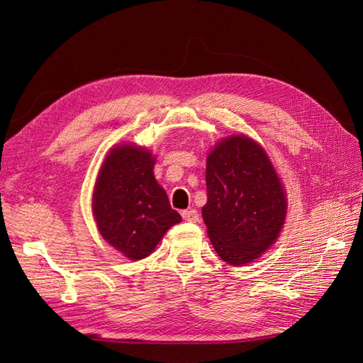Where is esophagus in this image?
<instances>
[{"mask_svg": "<svg viewBox=\"0 0 363 363\" xmlns=\"http://www.w3.org/2000/svg\"><path fill=\"white\" fill-rule=\"evenodd\" d=\"M182 218L190 223H196L199 220V215L196 212V209H189V211H182Z\"/></svg>", "mask_w": 363, "mask_h": 363, "instance_id": "1", "label": "esophagus"}]
</instances>
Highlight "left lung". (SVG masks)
Listing matches in <instances>:
<instances>
[{"label":"left lung","mask_w":363,"mask_h":363,"mask_svg":"<svg viewBox=\"0 0 363 363\" xmlns=\"http://www.w3.org/2000/svg\"><path fill=\"white\" fill-rule=\"evenodd\" d=\"M203 218L218 256L245 265L281 233L287 203L272 162L246 135L220 142L207 156Z\"/></svg>","instance_id":"left-lung-1"}]
</instances>
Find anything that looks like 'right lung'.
<instances>
[{
    "mask_svg": "<svg viewBox=\"0 0 363 363\" xmlns=\"http://www.w3.org/2000/svg\"><path fill=\"white\" fill-rule=\"evenodd\" d=\"M152 168L150 151L121 145L106 157L94 191L99 233L130 260L150 256L167 230L181 221Z\"/></svg>",
    "mask_w": 363,
    "mask_h": 363,
    "instance_id": "right-lung-1",
    "label": "right lung"
}]
</instances>
